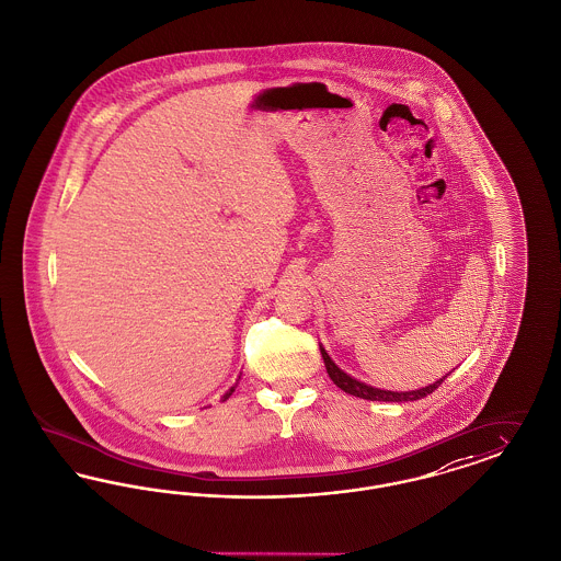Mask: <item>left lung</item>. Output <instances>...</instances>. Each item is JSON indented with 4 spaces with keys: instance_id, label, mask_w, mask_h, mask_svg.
<instances>
[{
    "instance_id": "8db88e82",
    "label": "left lung",
    "mask_w": 561,
    "mask_h": 561,
    "mask_svg": "<svg viewBox=\"0 0 561 561\" xmlns=\"http://www.w3.org/2000/svg\"><path fill=\"white\" fill-rule=\"evenodd\" d=\"M320 354H322V360H324V366H327V373H329V377L333 379V383H335L337 388H342L345 393H352V396H356V398H365V400H379V402H413V400H421V398H425L427 393L438 390L439 383L446 379V375H444L442 379L434 381L432 386L421 388V390H377V388H373V386H366L363 381H358V379L350 377L347 373H343L342 368L329 358V354L324 352V347H322V345H320Z\"/></svg>"
}]
</instances>
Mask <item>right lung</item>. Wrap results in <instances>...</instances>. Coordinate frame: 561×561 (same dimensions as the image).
Listing matches in <instances>:
<instances>
[{
    "label": "right lung",
    "instance_id": "add662e5",
    "mask_svg": "<svg viewBox=\"0 0 561 561\" xmlns=\"http://www.w3.org/2000/svg\"><path fill=\"white\" fill-rule=\"evenodd\" d=\"M232 391H234V388H230V390L226 391V393H224V398H221V400H228V398H230V393H232Z\"/></svg>",
    "mask_w": 561,
    "mask_h": 561
}]
</instances>
